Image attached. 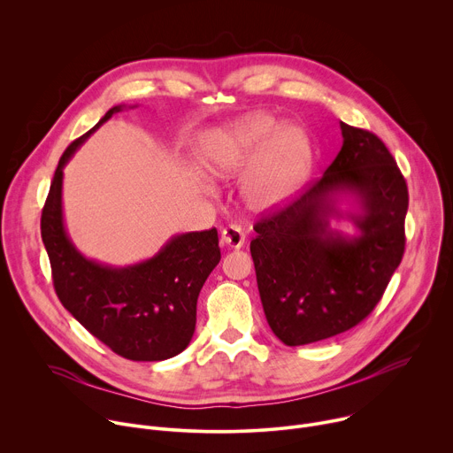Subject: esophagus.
<instances>
[{
	"label": "esophagus",
	"mask_w": 453,
	"mask_h": 453,
	"mask_svg": "<svg viewBox=\"0 0 453 453\" xmlns=\"http://www.w3.org/2000/svg\"><path fill=\"white\" fill-rule=\"evenodd\" d=\"M220 240H222V245L229 249H240L245 243V233L242 231L240 226H229L222 231Z\"/></svg>",
	"instance_id": "obj_1"
}]
</instances>
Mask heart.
Here are the masks:
<instances>
[{"mask_svg":"<svg viewBox=\"0 0 453 453\" xmlns=\"http://www.w3.org/2000/svg\"><path fill=\"white\" fill-rule=\"evenodd\" d=\"M206 168L217 179L247 177L242 201L256 213L287 204L308 170V143L299 128L269 114H249L217 131L206 143Z\"/></svg>","mask_w":453,"mask_h":453,"instance_id":"obj_1","label":"heart"}]
</instances>
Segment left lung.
<instances>
[{
  "mask_svg": "<svg viewBox=\"0 0 453 453\" xmlns=\"http://www.w3.org/2000/svg\"><path fill=\"white\" fill-rule=\"evenodd\" d=\"M342 149L311 188L287 208L256 222L250 256L264 311L274 335L303 346L351 330L381 299L405 250L407 182L383 142L341 121ZM346 237L329 227L343 218Z\"/></svg>",
  "mask_w": 453,
  "mask_h": 453,
  "instance_id": "left-lung-1",
  "label": "left lung"
}]
</instances>
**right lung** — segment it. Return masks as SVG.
<instances>
[{
	"mask_svg": "<svg viewBox=\"0 0 453 453\" xmlns=\"http://www.w3.org/2000/svg\"><path fill=\"white\" fill-rule=\"evenodd\" d=\"M125 105H114L58 159L41 215L53 287L81 325L116 355L156 362L188 348L197 322L199 292L220 262L217 229L172 236L145 262L111 267L86 257L72 242L62 213L64 166L79 147Z\"/></svg>",
	"mask_w": 453,
	"mask_h": 453,
	"instance_id": "add662e5",
	"label": "right lung"
}]
</instances>
